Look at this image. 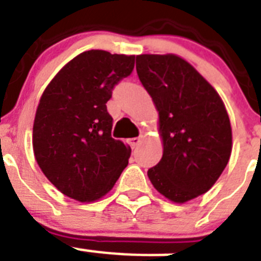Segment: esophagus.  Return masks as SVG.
I'll use <instances>...</instances> for the list:
<instances>
[{
    "mask_svg": "<svg viewBox=\"0 0 261 261\" xmlns=\"http://www.w3.org/2000/svg\"><path fill=\"white\" fill-rule=\"evenodd\" d=\"M128 143L130 144L132 148H136V146H139L141 144V137H132V139L128 140Z\"/></svg>",
    "mask_w": 261,
    "mask_h": 261,
    "instance_id": "34e87169",
    "label": "esophagus"
}]
</instances>
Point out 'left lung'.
Listing matches in <instances>:
<instances>
[{
  "instance_id": "left-lung-1",
  "label": "left lung",
  "mask_w": 261,
  "mask_h": 261,
  "mask_svg": "<svg viewBox=\"0 0 261 261\" xmlns=\"http://www.w3.org/2000/svg\"><path fill=\"white\" fill-rule=\"evenodd\" d=\"M136 70L159 112L163 157L148 171L157 192L184 204L212 188L232 152V128L221 97L187 60L136 56Z\"/></svg>"
}]
</instances>
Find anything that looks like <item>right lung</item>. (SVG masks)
<instances>
[{"mask_svg":"<svg viewBox=\"0 0 261 261\" xmlns=\"http://www.w3.org/2000/svg\"><path fill=\"white\" fill-rule=\"evenodd\" d=\"M133 66L135 56L84 51L62 66L40 98L36 161L60 192L80 203L104 197L128 165L130 146L111 137L107 102Z\"/></svg>","mask_w":261,"mask_h":261,"instance_id":"add662e5","label":"right lung"}]
</instances>
